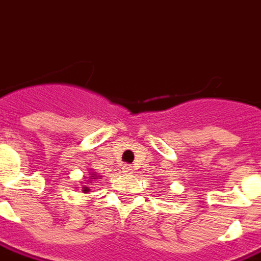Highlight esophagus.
<instances>
[{
  "label": "esophagus",
  "instance_id": "34e87169",
  "mask_svg": "<svg viewBox=\"0 0 261 261\" xmlns=\"http://www.w3.org/2000/svg\"><path fill=\"white\" fill-rule=\"evenodd\" d=\"M122 170H123L124 174H133V167H131L130 165H124Z\"/></svg>",
  "mask_w": 261,
  "mask_h": 261
}]
</instances>
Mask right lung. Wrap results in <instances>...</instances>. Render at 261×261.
<instances>
[{"mask_svg": "<svg viewBox=\"0 0 261 261\" xmlns=\"http://www.w3.org/2000/svg\"><path fill=\"white\" fill-rule=\"evenodd\" d=\"M96 179H101V175L91 170L90 174H88V177H86V178H84V182H83V185H82V192L83 193L91 192V189L88 188V185H91V182L96 181Z\"/></svg>", "mask_w": 261, "mask_h": 261, "instance_id": "obj_1", "label": "right lung"}]
</instances>
